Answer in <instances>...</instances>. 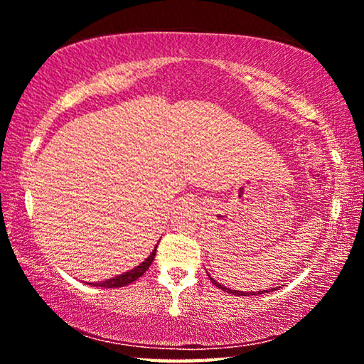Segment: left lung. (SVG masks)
<instances>
[{
    "label": "left lung",
    "instance_id": "left-lung-1",
    "mask_svg": "<svg viewBox=\"0 0 364 364\" xmlns=\"http://www.w3.org/2000/svg\"><path fill=\"white\" fill-rule=\"evenodd\" d=\"M207 276H208V278H210V281L213 282L215 286H217L218 289H221V291H225V292H228V294H232V295H239V297H241V295H247V297H249V295H262V294H264V292H269V291H257V292H255V291H252V292H244V291H232V289H230V287H226V286H221L220 282L215 281V279L212 278V276L208 274V273H207ZM271 291H273V289H271Z\"/></svg>",
    "mask_w": 364,
    "mask_h": 364
}]
</instances>
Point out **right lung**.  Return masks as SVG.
I'll return each mask as SVG.
<instances>
[{"instance_id":"1","label":"right lung","mask_w":364,"mask_h":364,"mask_svg":"<svg viewBox=\"0 0 364 364\" xmlns=\"http://www.w3.org/2000/svg\"><path fill=\"white\" fill-rule=\"evenodd\" d=\"M156 250H157V245L154 247V250L151 252V255L146 258L144 262H141L138 267H134L133 269H128L125 273H122L119 276H114V278L106 279V281H101V282H88L90 286H97V287H107V289H114V287H123V286H128L132 284L133 281H136L138 278H141L146 273V269L151 267V263L154 260V257H156Z\"/></svg>"}]
</instances>
